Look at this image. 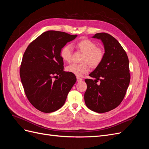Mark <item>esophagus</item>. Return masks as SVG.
<instances>
[{
    "mask_svg": "<svg viewBox=\"0 0 149 149\" xmlns=\"http://www.w3.org/2000/svg\"><path fill=\"white\" fill-rule=\"evenodd\" d=\"M83 81V79H82V78L77 77V81H78V82H81V81Z\"/></svg>",
    "mask_w": 149,
    "mask_h": 149,
    "instance_id": "obj_1",
    "label": "esophagus"
}]
</instances>
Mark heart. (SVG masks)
Segmentation results:
<instances>
[{
    "label": "heart",
    "mask_w": 149,
    "mask_h": 149,
    "mask_svg": "<svg viewBox=\"0 0 149 149\" xmlns=\"http://www.w3.org/2000/svg\"><path fill=\"white\" fill-rule=\"evenodd\" d=\"M96 43L92 40L85 38L76 43V47L79 50L82 52L83 55L81 64L72 63L66 67V71L76 76L81 77L84 74L87 73L90 70V65L96 67L101 63L104 52L101 47H96ZM72 47L71 45L67 44L63 47L60 51V56L65 61L70 62L71 59Z\"/></svg>",
    "instance_id": "heart-1"
}]
</instances>
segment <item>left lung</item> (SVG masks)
<instances>
[{
  "label": "left lung",
  "mask_w": 149,
  "mask_h": 149,
  "mask_svg": "<svg viewBox=\"0 0 149 149\" xmlns=\"http://www.w3.org/2000/svg\"><path fill=\"white\" fill-rule=\"evenodd\" d=\"M93 38L101 40L104 56L89 74L95 79H85L87 89L84 101L89 109L103 113L115 109L123 100L130 83L129 63L124 48L112 36L98 33ZM98 80L100 85L97 84Z\"/></svg>",
  "instance_id": "left-lung-1"
}]
</instances>
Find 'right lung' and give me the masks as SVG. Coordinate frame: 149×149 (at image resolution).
Here are the masks:
<instances>
[{
  "instance_id": "add662e5",
  "label": "right lung",
  "mask_w": 149,
  "mask_h": 149,
  "mask_svg": "<svg viewBox=\"0 0 149 149\" xmlns=\"http://www.w3.org/2000/svg\"><path fill=\"white\" fill-rule=\"evenodd\" d=\"M77 36L47 31L26 49L20 66V79L29 101L40 111L49 113L60 109L76 81L74 74L63 70L60 51Z\"/></svg>"
}]
</instances>
